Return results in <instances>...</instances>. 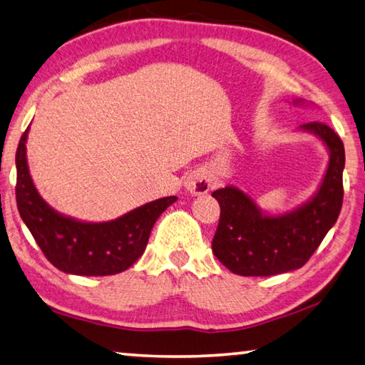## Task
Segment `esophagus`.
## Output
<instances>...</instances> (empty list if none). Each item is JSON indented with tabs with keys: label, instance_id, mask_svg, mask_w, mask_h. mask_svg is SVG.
Listing matches in <instances>:
<instances>
[{
	"label": "esophagus",
	"instance_id": "1",
	"mask_svg": "<svg viewBox=\"0 0 365 365\" xmlns=\"http://www.w3.org/2000/svg\"><path fill=\"white\" fill-rule=\"evenodd\" d=\"M185 187L193 195H205L212 187V180L206 172L196 170L188 177V180L185 182Z\"/></svg>",
	"mask_w": 365,
	"mask_h": 365
}]
</instances>
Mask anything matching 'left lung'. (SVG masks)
<instances>
[{
    "instance_id": "obj_1",
    "label": "left lung",
    "mask_w": 365,
    "mask_h": 365,
    "mask_svg": "<svg viewBox=\"0 0 365 365\" xmlns=\"http://www.w3.org/2000/svg\"><path fill=\"white\" fill-rule=\"evenodd\" d=\"M299 128L316 135L330 151L324 180L304 205L292 212L269 215L235 187L212 193L220 206L212 252L233 274L269 277L299 269L335 225L343 205V141L322 122H307Z\"/></svg>"
}]
</instances>
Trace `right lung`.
Wrapping results in <instances>:
<instances>
[{
	"mask_svg": "<svg viewBox=\"0 0 365 365\" xmlns=\"http://www.w3.org/2000/svg\"><path fill=\"white\" fill-rule=\"evenodd\" d=\"M29 128L16 151V201L24 224L54 267L73 275L101 277L127 270L143 255L154 222L177 196L146 202L109 222H80L54 211L38 195L30 177L26 143Z\"/></svg>",
	"mask_w": 365,
	"mask_h": 365,
	"instance_id": "obj_1",
	"label": "right lung"
}]
</instances>
